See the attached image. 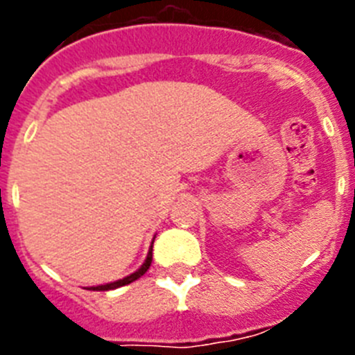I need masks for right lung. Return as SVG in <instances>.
<instances>
[{"mask_svg":"<svg viewBox=\"0 0 355 355\" xmlns=\"http://www.w3.org/2000/svg\"><path fill=\"white\" fill-rule=\"evenodd\" d=\"M153 241H155V240H153ZM150 261H153V245H150L149 252H147L146 261L142 263V266H140L139 270L133 272V274H130V275H126V277H124V279H119V281H114V283L101 284V286H90V288H87V290H94V291H108V290H115V288L126 286V284L133 283V281H137V279H139V277H142V275L146 274L147 270H149Z\"/></svg>","mask_w":355,"mask_h":355,"instance_id":"obj_1","label":"right lung"}]
</instances>
